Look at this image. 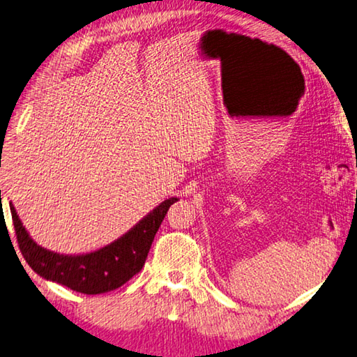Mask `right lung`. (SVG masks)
I'll return each mask as SVG.
<instances>
[{
    "label": "right lung",
    "mask_w": 357,
    "mask_h": 357,
    "mask_svg": "<svg viewBox=\"0 0 357 357\" xmlns=\"http://www.w3.org/2000/svg\"><path fill=\"white\" fill-rule=\"evenodd\" d=\"M177 200L178 197H169L161 202L112 244L82 255H60L46 250L29 236L12 202L10 213L20 252L33 272L71 291L96 295L115 291L143 268L155 233L169 206Z\"/></svg>",
    "instance_id": "1"
}]
</instances>
